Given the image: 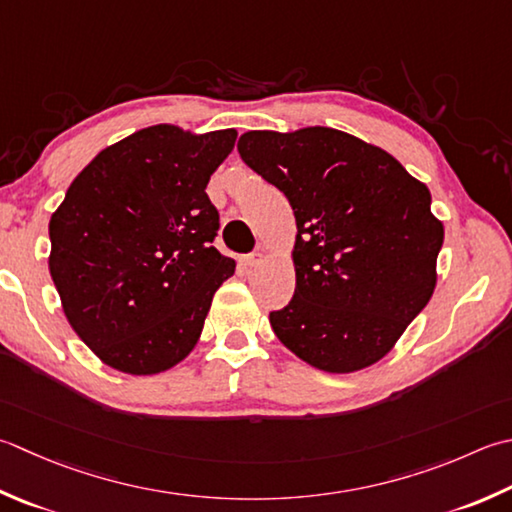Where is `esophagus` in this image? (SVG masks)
Returning a JSON list of instances; mask_svg holds the SVG:
<instances>
[{"label":"esophagus","mask_w":512,"mask_h":512,"mask_svg":"<svg viewBox=\"0 0 512 512\" xmlns=\"http://www.w3.org/2000/svg\"><path fill=\"white\" fill-rule=\"evenodd\" d=\"M262 262H264L262 253H250V255H244V257H242V264H244V266H248V268H253V266L262 264Z\"/></svg>","instance_id":"34e87169"}]
</instances>
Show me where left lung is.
Masks as SVG:
<instances>
[{"label": "left lung", "mask_w": 512, "mask_h": 512, "mask_svg": "<svg viewBox=\"0 0 512 512\" xmlns=\"http://www.w3.org/2000/svg\"><path fill=\"white\" fill-rule=\"evenodd\" d=\"M237 150L295 213V295L270 313L288 350L326 373L382 359L437 282L444 226L393 155L342 130H250Z\"/></svg>", "instance_id": "obj_1"}]
</instances>
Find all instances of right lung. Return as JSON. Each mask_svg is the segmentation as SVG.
<instances>
[{"mask_svg": "<svg viewBox=\"0 0 512 512\" xmlns=\"http://www.w3.org/2000/svg\"><path fill=\"white\" fill-rule=\"evenodd\" d=\"M237 130L193 135L159 124L104 148L48 224L50 277L68 324L128 375L182 362L235 262L213 246L210 175Z\"/></svg>", "mask_w": 512, "mask_h": 512, "instance_id": "right-lung-1", "label": "right lung"}]
</instances>
